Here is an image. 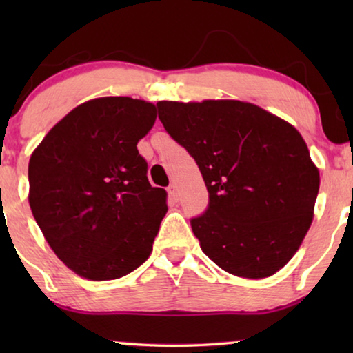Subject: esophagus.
<instances>
[{"label":"esophagus","mask_w":353,"mask_h":353,"mask_svg":"<svg viewBox=\"0 0 353 353\" xmlns=\"http://www.w3.org/2000/svg\"><path fill=\"white\" fill-rule=\"evenodd\" d=\"M167 191H168V196H170V199H178V188H176V185H170L167 188Z\"/></svg>","instance_id":"esophagus-1"}]
</instances>
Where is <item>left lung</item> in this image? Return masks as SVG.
<instances>
[{"mask_svg":"<svg viewBox=\"0 0 353 353\" xmlns=\"http://www.w3.org/2000/svg\"><path fill=\"white\" fill-rule=\"evenodd\" d=\"M157 109L209 191V209L191 220L202 252L234 276L279 272L310 228L320 190V172L302 134L238 99L159 101Z\"/></svg>","mask_w":353,"mask_h":353,"instance_id":"left-lung-1","label":"left lung"}]
</instances>
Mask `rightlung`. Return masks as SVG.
I'll return each instance as SVG.
<instances>
[{
  "label": "right lung",
  "instance_id": "1",
  "mask_svg": "<svg viewBox=\"0 0 353 353\" xmlns=\"http://www.w3.org/2000/svg\"><path fill=\"white\" fill-rule=\"evenodd\" d=\"M156 105L127 96L90 99L52 127L28 162V204L67 268L91 281L132 273L152 252L167 191L149 183L137 144Z\"/></svg>",
  "mask_w": 353,
  "mask_h": 353
}]
</instances>
